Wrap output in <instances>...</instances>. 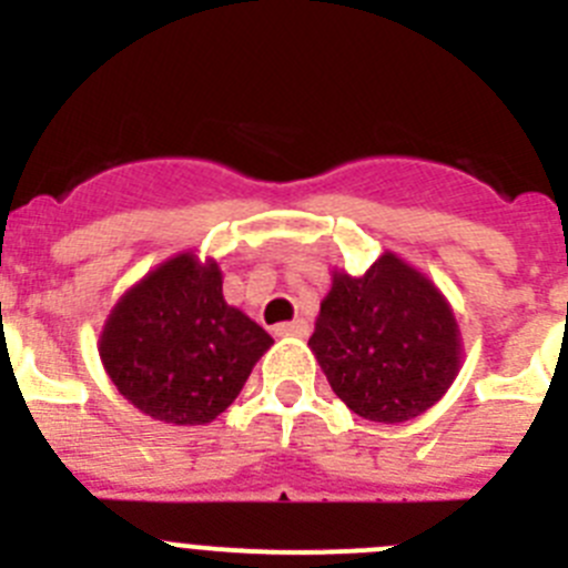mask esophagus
I'll return each mask as SVG.
<instances>
[{"mask_svg": "<svg viewBox=\"0 0 568 568\" xmlns=\"http://www.w3.org/2000/svg\"><path fill=\"white\" fill-rule=\"evenodd\" d=\"M275 335H281V338H304V335H310V321L295 318L287 321V324H278V327H275Z\"/></svg>", "mask_w": 568, "mask_h": 568, "instance_id": "1", "label": "esophagus"}]
</instances>
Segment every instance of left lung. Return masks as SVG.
I'll return each instance as SVG.
<instances>
[{"mask_svg": "<svg viewBox=\"0 0 568 568\" xmlns=\"http://www.w3.org/2000/svg\"><path fill=\"white\" fill-rule=\"evenodd\" d=\"M310 349L355 415L404 424L438 404L460 369V329L433 281L395 253L364 275L333 273Z\"/></svg>", "mask_w": 568, "mask_h": 568, "instance_id": "1", "label": "left lung"}]
</instances>
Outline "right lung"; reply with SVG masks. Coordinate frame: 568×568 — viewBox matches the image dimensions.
I'll use <instances>...</instances> for the list:
<instances>
[{
	"label": "right lung",
	"mask_w": 568,
	"mask_h": 568,
	"mask_svg": "<svg viewBox=\"0 0 568 568\" xmlns=\"http://www.w3.org/2000/svg\"><path fill=\"white\" fill-rule=\"evenodd\" d=\"M273 338L230 307L215 261L179 253L128 290L104 321L99 355L115 389L173 426L222 415Z\"/></svg>",
	"instance_id": "add662e5"
}]
</instances>
